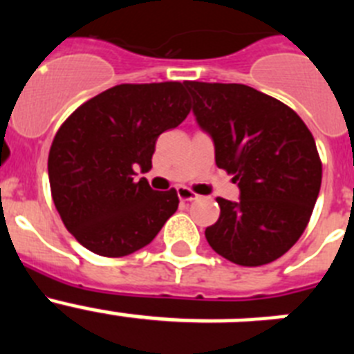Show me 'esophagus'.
Returning a JSON list of instances; mask_svg holds the SVG:
<instances>
[{
	"label": "esophagus",
	"instance_id": "esophagus-1",
	"mask_svg": "<svg viewBox=\"0 0 354 354\" xmlns=\"http://www.w3.org/2000/svg\"><path fill=\"white\" fill-rule=\"evenodd\" d=\"M177 195H179V198L183 200V202H192V200L198 198V195H195V193H193L192 189H187V187H177Z\"/></svg>",
	"mask_w": 354,
	"mask_h": 354
}]
</instances>
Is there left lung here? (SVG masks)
I'll list each match as a JSON object with an SVG mask.
<instances>
[{
    "label": "left lung",
    "mask_w": 354,
    "mask_h": 354,
    "mask_svg": "<svg viewBox=\"0 0 354 354\" xmlns=\"http://www.w3.org/2000/svg\"><path fill=\"white\" fill-rule=\"evenodd\" d=\"M196 124L214 143L216 167L234 174L239 200L216 198L205 228L216 253L239 266L277 261L299 239L321 189L323 167L305 122L289 106L237 83L186 81Z\"/></svg>",
    "instance_id": "left-lung-1"
}]
</instances>
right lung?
<instances>
[{"label":"right lung","mask_w":354,"mask_h":354,"mask_svg":"<svg viewBox=\"0 0 354 354\" xmlns=\"http://www.w3.org/2000/svg\"><path fill=\"white\" fill-rule=\"evenodd\" d=\"M189 113L183 83L118 84L74 111L49 150L53 202L77 243L124 257L152 243L177 211L175 189L154 192L134 170L152 167L159 134Z\"/></svg>","instance_id":"right-lung-1"}]
</instances>
